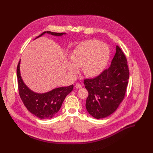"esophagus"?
<instances>
[{"label": "esophagus", "instance_id": "34e87169", "mask_svg": "<svg viewBox=\"0 0 153 153\" xmlns=\"http://www.w3.org/2000/svg\"><path fill=\"white\" fill-rule=\"evenodd\" d=\"M75 87H76V88L79 89V88H82V85H81L80 83H76V84L75 85Z\"/></svg>", "mask_w": 153, "mask_h": 153}]
</instances>
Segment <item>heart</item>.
I'll return each instance as SVG.
<instances>
[{"instance_id": "heart-1", "label": "heart", "mask_w": 153, "mask_h": 153, "mask_svg": "<svg viewBox=\"0 0 153 153\" xmlns=\"http://www.w3.org/2000/svg\"><path fill=\"white\" fill-rule=\"evenodd\" d=\"M110 57L108 46L97 39L80 43L71 53L67 63L68 72L74 75L82 67L83 73L88 77L100 74L106 67Z\"/></svg>"}]
</instances>
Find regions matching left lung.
I'll return each instance as SVG.
<instances>
[{
	"label": "left lung",
	"mask_w": 153,
	"mask_h": 153,
	"mask_svg": "<svg viewBox=\"0 0 153 153\" xmlns=\"http://www.w3.org/2000/svg\"><path fill=\"white\" fill-rule=\"evenodd\" d=\"M126 57L117 45L111 66L94 79L83 82L88 96L86 108L93 117L100 119L112 114L122 102L129 79Z\"/></svg>",
	"instance_id": "1"
}]
</instances>
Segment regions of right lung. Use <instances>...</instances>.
<instances>
[{
    "label": "right lung",
    "instance_id": "1",
    "mask_svg": "<svg viewBox=\"0 0 153 153\" xmlns=\"http://www.w3.org/2000/svg\"><path fill=\"white\" fill-rule=\"evenodd\" d=\"M45 33L54 36H62L66 33L45 31L36 39ZM20 60L17 67V77L20 97L27 110L33 114L41 119H50L59 111L66 96L73 90V85L62 86L53 89L44 93H38L32 91L24 83L20 71Z\"/></svg>",
    "mask_w": 153,
    "mask_h": 153
}]
</instances>
